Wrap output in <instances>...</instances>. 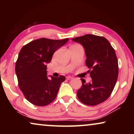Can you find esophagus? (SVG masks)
Returning <instances> with one entry per match:
<instances>
[{
  "label": "esophagus",
  "mask_w": 134,
  "mask_h": 134,
  "mask_svg": "<svg viewBox=\"0 0 134 134\" xmlns=\"http://www.w3.org/2000/svg\"><path fill=\"white\" fill-rule=\"evenodd\" d=\"M72 79V77L71 76H67L66 77V79L67 80H71Z\"/></svg>",
  "instance_id": "esophagus-1"
}]
</instances>
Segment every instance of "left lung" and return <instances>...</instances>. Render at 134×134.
<instances>
[{
    "instance_id": "left-lung-1",
    "label": "left lung",
    "mask_w": 134,
    "mask_h": 134,
    "mask_svg": "<svg viewBox=\"0 0 134 134\" xmlns=\"http://www.w3.org/2000/svg\"><path fill=\"white\" fill-rule=\"evenodd\" d=\"M83 46L92 82L81 79L82 87L77 91L80 102L87 105H98L110 96L118 76V63L115 49L103 36L87 34L72 38Z\"/></svg>"
}]
</instances>
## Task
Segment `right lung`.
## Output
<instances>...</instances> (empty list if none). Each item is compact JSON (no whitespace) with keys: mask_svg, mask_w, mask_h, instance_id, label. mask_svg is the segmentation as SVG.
I'll return each mask as SVG.
<instances>
[{"mask_svg":"<svg viewBox=\"0 0 134 134\" xmlns=\"http://www.w3.org/2000/svg\"><path fill=\"white\" fill-rule=\"evenodd\" d=\"M68 41V38L58 40L41 38L22 47L15 71L19 88L30 103L45 106L55 99L65 77L47 79L46 64L50 63L54 52Z\"/></svg>","mask_w":134,"mask_h":134,"instance_id":"right-lung-1","label":"right lung"}]
</instances>
